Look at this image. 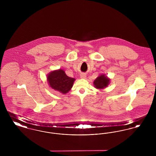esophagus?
<instances>
[{
    "mask_svg": "<svg viewBox=\"0 0 156 156\" xmlns=\"http://www.w3.org/2000/svg\"><path fill=\"white\" fill-rule=\"evenodd\" d=\"M80 76H81V78H82V79H85L86 78V77H87V75L86 74H85V73H82L80 75Z\"/></svg>",
    "mask_w": 156,
    "mask_h": 156,
    "instance_id": "esophagus-1",
    "label": "esophagus"
}]
</instances>
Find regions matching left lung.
Wrapping results in <instances>:
<instances>
[{
  "mask_svg": "<svg viewBox=\"0 0 156 156\" xmlns=\"http://www.w3.org/2000/svg\"><path fill=\"white\" fill-rule=\"evenodd\" d=\"M109 81L110 80L105 76V75H102L98 76L94 81V84L95 88L98 89H103L108 85Z\"/></svg>",
  "mask_w": 156,
  "mask_h": 156,
  "instance_id": "obj_1",
  "label": "left lung"
}]
</instances>
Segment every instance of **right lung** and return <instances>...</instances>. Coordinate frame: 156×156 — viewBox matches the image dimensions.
<instances>
[{"instance_id": "obj_1", "label": "right lung", "mask_w": 156, "mask_h": 156, "mask_svg": "<svg viewBox=\"0 0 156 156\" xmlns=\"http://www.w3.org/2000/svg\"><path fill=\"white\" fill-rule=\"evenodd\" d=\"M50 86L62 94H67L73 87L74 78L68 76L65 72L59 69L51 72L47 76Z\"/></svg>"}]
</instances>
